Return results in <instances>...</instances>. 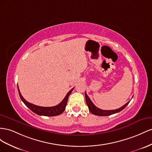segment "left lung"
I'll use <instances>...</instances> for the list:
<instances>
[{
	"label": "left lung",
	"mask_w": 152,
	"mask_h": 152,
	"mask_svg": "<svg viewBox=\"0 0 152 152\" xmlns=\"http://www.w3.org/2000/svg\"><path fill=\"white\" fill-rule=\"evenodd\" d=\"M85 99H86V104H87V106L88 107V109H89L90 111L92 113V114H94L95 115H97V116H108V115H113V114L116 113H118L122 110H123L124 108L128 105V104L130 102V101L127 102L125 105H124L123 106L118 108V109L114 110H103L99 109V108L97 107L94 104L93 102L91 101V100L90 99V98L88 97V96L87 95V94H86V92H85Z\"/></svg>",
	"instance_id": "obj_1"
}]
</instances>
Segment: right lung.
Returning a JSON list of instances; mask_svg holds the SVG:
<instances>
[{"label":"right lung","mask_w":152,"mask_h":152,"mask_svg":"<svg viewBox=\"0 0 152 152\" xmlns=\"http://www.w3.org/2000/svg\"><path fill=\"white\" fill-rule=\"evenodd\" d=\"M73 89L74 88L69 91L66 95V97H65L64 99L62 100V101L60 104H58V105L52 106V107H42V106L34 105L33 104L30 103L26 101L25 99L22 97V95H21L18 86V93L20 95V99H21V101H23V102L27 106V107H28L30 110L33 111L34 113H35L36 114L38 115L46 116H57L62 113L64 111L65 109H66V106L67 105V102L69 95L71 94Z\"/></svg>","instance_id":"right-lung-1"}]
</instances>
